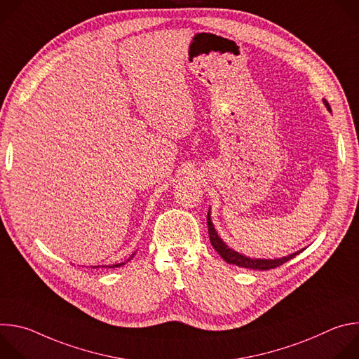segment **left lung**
Here are the masks:
<instances>
[{
	"mask_svg": "<svg viewBox=\"0 0 359 359\" xmlns=\"http://www.w3.org/2000/svg\"><path fill=\"white\" fill-rule=\"evenodd\" d=\"M325 107L328 108V111H331L328 102H325ZM208 227H209V237H210V243L212 245L215 247V250L220 254V257L229 263V264H234V266H238V267H244V269H251V270H271V269H276V267H280L281 264L287 263L288 260H291L292 257H295L297 254H299L301 251H297V252H292L290 255H287V257H283V259H276V260H262V259H250V257H245V255L243 254H238L237 251L231 250L230 247L226 245V243H223V240L217 236L215 227H213V223H212V219H210V210L208 213Z\"/></svg>",
	"mask_w": 359,
	"mask_h": 359,
	"instance_id": "left-lung-1",
	"label": "left lung"
}]
</instances>
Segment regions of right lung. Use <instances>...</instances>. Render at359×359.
Returning a JSON list of instances; mask_svg holds the SVG:
<instances>
[{"label":"right lung","instance_id":"right-lung-1","mask_svg":"<svg viewBox=\"0 0 359 359\" xmlns=\"http://www.w3.org/2000/svg\"><path fill=\"white\" fill-rule=\"evenodd\" d=\"M119 266H122V264H116V266H114V267H119Z\"/></svg>","mask_w":359,"mask_h":359}]
</instances>
